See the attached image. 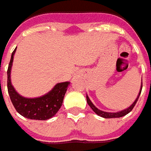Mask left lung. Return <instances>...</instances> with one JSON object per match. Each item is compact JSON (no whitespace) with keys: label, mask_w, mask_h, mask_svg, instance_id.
<instances>
[{"label":"left lung","mask_w":151,"mask_h":151,"mask_svg":"<svg viewBox=\"0 0 151 151\" xmlns=\"http://www.w3.org/2000/svg\"><path fill=\"white\" fill-rule=\"evenodd\" d=\"M141 90H142V83H141V88H140V90H139V94H138L137 98H136V99L134 100V102L129 107V108H127V109H125L121 110V111H119V112H116V113H109V112L102 111V110L99 109L98 108H96V107L94 106V104L92 103L91 100L89 99V98L88 97V95L86 96V99H87V103H88V104L90 106V108H91L93 111L95 112V114H97L99 116H101V117L105 118V119H110V118H120V117H123V116H124V115H126L127 114H129V112L132 110L133 108H134V105H135V104L137 103L138 99H139V95H140Z\"/></svg>","instance_id":"left-lung-1"}]
</instances>
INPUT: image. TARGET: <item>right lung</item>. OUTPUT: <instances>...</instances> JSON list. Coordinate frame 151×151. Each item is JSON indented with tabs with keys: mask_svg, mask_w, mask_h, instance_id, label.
Here are the masks:
<instances>
[{
	"mask_svg": "<svg viewBox=\"0 0 151 151\" xmlns=\"http://www.w3.org/2000/svg\"><path fill=\"white\" fill-rule=\"evenodd\" d=\"M16 50L17 48H15L12 54L7 69L8 93L12 103L16 110L27 119L37 120L49 119L54 116L62 106L68 86L70 84V83H58L51 91L38 98L29 99L20 95L15 90L11 82V70Z\"/></svg>",
	"mask_w": 151,
	"mask_h": 151,
	"instance_id": "1",
	"label": "right lung"
}]
</instances>
